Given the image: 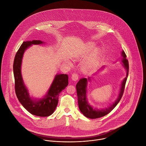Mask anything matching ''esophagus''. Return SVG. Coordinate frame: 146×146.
Listing matches in <instances>:
<instances>
[{"mask_svg":"<svg viewBox=\"0 0 146 146\" xmlns=\"http://www.w3.org/2000/svg\"><path fill=\"white\" fill-rule=\"evenodd\" d=\"M72 79L74 81H76L78 80L79 79V75L77 74V73H74L72 75Z\"/></svg>","mask_w":146,"mask_h":146,"instance_id":"1","label":"esophagus"}]
</instances>
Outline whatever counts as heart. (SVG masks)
I'll return each mask as SVG.
<instances>
[{
  "mask_svg": "<svg viewBox=\"0 0 146 146\" xmlns=\"http://www.w3.org/2000/svg\"><path fill=\"white\" fill-rule=\"evenodd\" d=\"M95 46L94 44H90L87 48V50H86L87 53H89V52H91L95 48ZM98 54H99V51L98 50H95L94 51L93 54L92 55L91 57L85 63V66L88 68L92 67L95 62V60L96 59V58L98 55Z\"/></svg>",
  "mask_w": 146,
  "mask_h": 146,
  "instance_id": "obj_1",
  "label": "heart"
}]
</instances>
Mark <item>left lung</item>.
Returning <instances> with one entry per match:
<instances>
[{
    "mask_svg": "<svg viewBox=\"0 0 146 146\" xmlns=\"http://www.w3.org/2000/svg\"><path fill=\"white\" fill-rule=\"evenodd\" d=\"M122 55L123 57L122 62H123V66L125 67V68L126 70V77L125 78V79L123 80L122 84H121V88L120 90V92L118 95V97L117 99L115 100V101L108 108H106L105 109L98 110L96 109H93L91 105H90L87 101L86 98V93H87V79L86 78H83L81 79L78 83H77L76 86V92H77V96L78 99V105L79 108L80 109V110L81 112L87 117L91 119H95L100 117H102L108 113H109L118 104V103L119 102L120 100L123 96L124 90L125 87V84L126 83L127 78L129 74V62L128 60L126 59V55L124 51H122Z\"/></svg>",
    "mask_w": 146,
    "mask_h": 146,
    "instance_id": "obj_1",
    "label": "left lung"
}]
</instances>
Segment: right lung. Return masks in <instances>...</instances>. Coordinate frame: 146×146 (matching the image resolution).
<instances>
[{
    "label": "right lung",
    "mask_w": 146,
    "mask_h": 146,
    "mask_svg": "<svg viewBox=\"0 0 146 146\" xmlns=\"http://www.w3.org/2000/svg\"><path fill=\"white\" fill-rule=\"evenodd\" d=\"M42 43L40 40L24 42L15 55L13 69L15 93L20 102L30 113L40 117H48L54 111L58 105L59 94L68 84V75H56L46 96L41 100L35 101L29 97L21 74V64L24 51L32 44L38 45Z\"/></svg>",
    "instance_id": "1"
}]
</instances>
